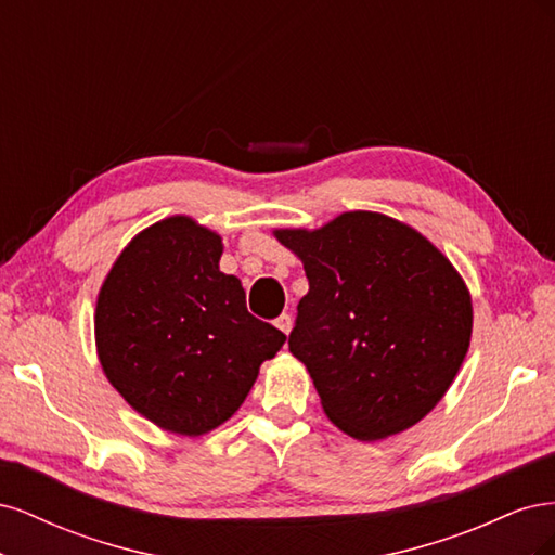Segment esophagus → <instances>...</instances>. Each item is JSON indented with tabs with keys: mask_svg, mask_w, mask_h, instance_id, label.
<instances>
[{
	"mask_svg": "<svg viewBox=\"0 0 555 555\" xmlns=\"http://www.w3.org/2000/svg\"><path fill=\"white\" fill-rule=\"evenodd\" d=\"M275 326H278L284 335H289V331H292V326H294V319H292L289 314H280V317L275 319Z\"/></svg>",
	"mask_w": 555,
	"mask_h": 555,
	"instance_id": "esophagus-1",
	"label": "esophagus"
}]
</instances>
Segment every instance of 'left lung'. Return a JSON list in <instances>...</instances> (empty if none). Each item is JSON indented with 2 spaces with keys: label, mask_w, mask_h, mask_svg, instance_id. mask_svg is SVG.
<instances>
[{
  "label": "left lung",
  "mask_w": 555,
  "mask_h": 555,
  "mask_svg": "<svg viewBox=\"0 0 555 555\" xmlns=\"http://www.w3.org/2000/svg\"><path fill=\"white\" fill-rule=\"evenodd\" d=\"M273 236L310 282L289 351L308 367L324 414L361 442L422 422L473 335V298L453 263L410 224L371 210Z\"/></svg>",
  "instance_id": "left-lung-1"
}]
</instances>
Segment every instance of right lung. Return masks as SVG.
Wrapping results in <instances>:
<instances>
[{"mask_svg": "<svg viewBox=\"0 0 555 555\" xmlns=\"http://www.w3.org/2000/svg\"><path fill=\"white\" fill-rule=\"evenodd\" d=\"M220 233L173 215L133 236L94 310L96 357L129 405L162 430L198 438L238 412L287 335L251 317L220 271Z\"/></svg>", "mask_w": 555, "mask_h": 555, "instance_id": "1", "label": "right lung"}]
</instances>
